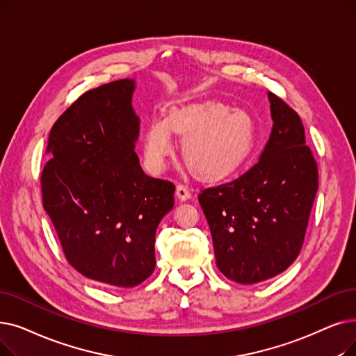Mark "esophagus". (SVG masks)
<instances>
[{
  "mask_svg": "<svg viewBox=\"0 0 356 356\" xmlns=\"http://www.w3.org/2000/svg\"><path fill=\"white\" fill-rule=\"evenodd\" d=\"M176 196H177L180 200H188V199L192 196V192L189 191V188L186 186V184H177V188H176Z\"/></svg>",
  "mask_w": 356,
  "mask_h": 356,
  "instance_id": "34e87169",
  "label": "esophagus"
}]
</instances>
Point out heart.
Segmentation results:
<instances>
[{
	"label": "heart",
	"instance_id": "b5f03b06",
	"mask_svg": "<svg viewBox=\"0 0 356 356\" xmlns=\"http://www.w3.org/2000/svg\"><path fill=\"white\" fill-rule=\"evenodd\" d=\"M183 138V160L202 179H220L247 160L253 148V120L245 112L218 103H193L152 120L145 132V159L160 167L173 151V135Z\"/></svg>",
	"mask_w": 356,
	"mask_h": 356
}]
</instances>
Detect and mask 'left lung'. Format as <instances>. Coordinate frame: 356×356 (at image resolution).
Here are the masks:
<instances>
[{
  "instance_id": "1",
  "label": "left lung",
  "mask_w": 356,
  "mask_h": 356,
  "mask_svg": "<svg viewBox=\"0 0 356 356\" xmlns=\"http://www.w3.org/2000/svg\"><path fill=\"white\" fill-rule=\"evenodd\" d=\"M273 120L260 159L238 177L200 191L216 266L228 280L257 284L300 254L318 189V168L298 113L269 92Z\"/></svg>"
}]
</instances>
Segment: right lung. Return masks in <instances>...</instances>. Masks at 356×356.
Wrapping results in <instances>:
<instances>
[{
	"label": "right lung",
	"instance_id": "1",
	"mask_svg": "<svg viewBox=\"0 0 356 356\" xmlns=\"http://www.w3.org/2000/svg\"><path fill=\"white\" fill-rule=\"evenodd\" d=\"M134 88L125 79L83 92L54 123L40 176L43 208L70 265L120 288L154 272L156 231L176 189L143 172Z\"/></svg>",
	"mask_w": 356,
	"mask_h": 356
}]
</instances>
